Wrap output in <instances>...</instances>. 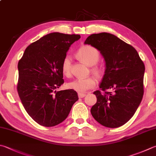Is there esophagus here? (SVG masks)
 <instances>
[{
    "label": "esophagus",
    "instance_id": "obj_1",
    "mask_svg": "<svg viewBox=\"0 0 156 156\" xmlns=\"http://www.w3.org/2000/svg\"><path fill=\"white\" fill-rule=\"evenodd\" d=\"M78 96H79V98H83V97L86 96V94L79 93V94H78Z\"/></svg>",
    "mask_w": 156,
    "mask_h": 156
}]
</instances>
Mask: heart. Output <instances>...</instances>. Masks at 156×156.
<instances>
[{
    "mask_svg": "<svg viewBox=\"0 0 156 156\" xmlns=\"http://www.w3.org/2000/svg\"><path fill=\"white\" fill-rule=\"evenodd\" d=\"M77 56L81 62L86 65L92 66L95 65L99 60V53L96 49L90 45H84L79 49L77 52ZM72 60L70 55H66L62 62L61 69L63 74L69 77L71 73ZM92 72L96 77H101L103 74L101 67L94 66L92 68ZM96 81L94 77L87 78H78L69 82L67 86L69 89L75 90L79 93H85L88 90L93 88L96 86Z\"/></svg>",
    "mask_w": 156,
    "mask_h": 156,
    "instance_id": "obj_1",
    "label": "heart"
}]
</instances>
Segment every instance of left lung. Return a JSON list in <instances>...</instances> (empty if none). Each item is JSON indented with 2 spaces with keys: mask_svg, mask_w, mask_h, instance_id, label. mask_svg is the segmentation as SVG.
<instances>
[{
  "mask_svg": "<svg viewBox=\"0 0 156 156\" xmlns=\"http://www.w3.org/2000/svg\"><path fill=\"white\" fill-rule=\"evenodd\" d=\"M84 44L96 48L105 60L100 88L114 91L94 92L97 102L91 108L92 115L105 127L122 126L132 118L142 101L145 65L133 46L111 33L91 34Z\"/></svg>",
  "mask_w": 156,
  "mask_h": 156,
  "instance_id": "left-lung-1",
  "label": "left lung"
}]
</instances>
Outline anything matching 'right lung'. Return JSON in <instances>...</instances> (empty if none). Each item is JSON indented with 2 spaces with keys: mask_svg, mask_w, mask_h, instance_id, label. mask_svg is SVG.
<instances>
[{
  "mask_svg": "<svg viewBox=\"0 0 156 156\" xmlns=\"http://www.w3.org/2000/svg\"><path fill=\"white\" fill-rule=\"evenodd\" d=\"M79 34L52 32L31 43L17 65V92L28 114L38 124L51 127L68 117L78 101L75 90L57 92L64 83L61 65Z\"/></svg>",
  "mask_w": 156,
  "mask_h": 156,
  "instance_id": "1",
  "label": "right lung"
}]
</instances>
